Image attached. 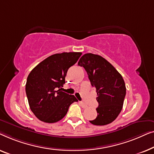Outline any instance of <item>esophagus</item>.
Wrapping results in <instances>:
<instances>
[{
  "label": "esophagus",
  "mask_w": 154,
  "mask_h": 154,
  "mask_svg": "<svg viewBox=\"0 0 154 154\" xmlns=\"http://www.w3.org/2000/svg\"><path fill=\"white\" fill-rule=\"evenodd\" d=\"M79 104H80V105L82 106V108H86L88 107L87 105H86V104L84 103L83 102H79Z\"/></svg>",
  "instance_id": "34e87169"
}]
</instances>
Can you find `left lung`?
<instances>
[{
    "label": "left lung",
    "instance_id": "obj_1",
    "mask_svg": "<svg viewBox=\"0 0 154 154\" xmlns=\"http://www.w3.org/2000/svg\"><path fill=\"white\" fill-rule=\"evenodd\" d=\"M78 65L85 69L98 95V116L90 123L96 125L109 124L116 119L123 108L126 94L124 80L110 63L99 55L85 54Z\"/></svg>",
    "mask_w": 154,
    "mask_h": 154
}]
</instances>
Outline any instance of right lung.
<instances>
[{
  "instance_id": "1",
  "label": "right lung",
  "mask_w": 154,
  "mask_h": 154,
  "mask_svg": "<svg viewBox=\"0 0 154 154\" xmlns=\"http://www.w3.org/2000/svg\"><path fill=\"white\" fill-rule=\"evenodd\" d=\"M81 52H63L49 56L30 72L26 93L31 111L38 119L56 123L66 115L77 99L61 91L68 69L75 64ZM61 89H60V88Z\"/></svg>"
}]
</instances>
